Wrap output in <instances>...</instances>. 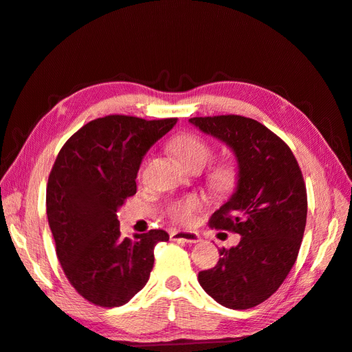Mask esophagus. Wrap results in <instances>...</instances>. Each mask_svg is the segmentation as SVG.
I'll use <instances>...</instances> for the list:
<instances>
[{
    "label": "esophagus",
    "mask_w": 352,
    "mask_h": 352,
    "mask_svg": "<svg viewBox=\"0 0 352 352\" xmlns=\"http://www.w3.org/2000/svg\"><path fill=\"white\" fill-rule=\"evenodd\" d=\"M170 239L182 241L188 243H197L199 242V235L197 232H190V230H170Z\"/></svg>",
    "instance_id": "obj_1"
}]
</instances>
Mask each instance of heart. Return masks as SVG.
<instances>
[{"label":"heart","mask_w":352,"mask_h":352,"mask_svg":"<svg viewBox=\"0 0 352 352\" xmlns=\"http://www.w3.org/2000/svg\"><path fill=\"white\" fill-rule=\"evenodd\" d=\"M172 151L188 167H204L212 155L211 145L195 133H180L172 141ZM239 168L233 162H221L212 166L210 182L221 194H230L239 184ZM206 199L199 195H189L170 202L166 211L168 217L180 225H190L197 212L204 207Z\"/></svg>","instance_id":"obj_1"}]
</instances>
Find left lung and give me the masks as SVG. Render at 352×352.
<instances>
[{"instance_id":"obj_1","label":"left lung","mask_w":352,"mask_h":352,"mask_svg":"<svg viewBox=\"0 0 352 352\" xmlns=\"http://www.w3.org/2000/svg\"><path fill=\"white\" fill-rule=\"evenodd\" d=\"M189 122L230 146L236 155L235 194L208 220L211 229L239 233L236 247L220 250L198 282L212 300L247 310L270 298L298 257L307 221V189L291 148L260 122L226 114Z\"/></svg>"}]
</instances>
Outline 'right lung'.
Returning a JSON list of instances; mask_svg holds the SVG:
<instances>
[{
  "label": "right lung",
  "instance_id": "right-lung-1",
  "mask_svg": "<svg viewBox=\"0 0 352 352\" xmlns=\"http://www.w3.org/2000/svg\"><path fill=\"white\" fill-rule=\"evenodd\" d=\"M176 120L100 117L69 138L51 168L47 217L57 258L70 285L95 305L120 307L140 292L155 245L168 241L162 229L122 238L117 210L136 194L144 155Z\"/></svg>",
  "mask_w": 352,
  "mask_h": 352
}]
</instances>
